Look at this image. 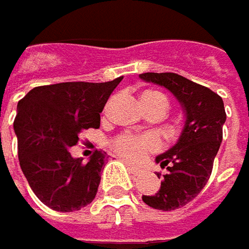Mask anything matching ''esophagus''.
Returning a JSON list of instances; mask_svg holds the SVG:
<instances>
[{
    "label": "esophagus",
    "instance_id": "esophagus-1",
    "mask_svg": "<svg viewBox=\"0 0 249 249\" xmlns=\"http://www.w3.org/2000/svg\"><path fill=\"white\" fill-rule=\"evenodd\" d=\"M126 166H127L129 171H130L132 174H134V176H140V174L143 173V170H140L139 167H136V166H133V164H132V163H129V161H126Z\"/></svg>",
    "mask_w": 249,
    "mask_h": 249
}]
</instances>
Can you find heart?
<instances>
[{
	"instance_id": "1",
	"label": "heart",
	"mask_w": 249,
	"mask_h": 249,
	"mask_svg": "<svg viewBox=\"0 0 249 249\" xmlns=\"http://www.w3.org/2000/svg\"><path fill=\"white\" fill-rule=\"evenodd\" d=\"M143 103L151 102H163L166 106H169L167 98L156 90H147L142 96ZM160 140L154 134H134V133H122L112 140V147L120 156L139 161L143 160L147 154L154 153L160 149Z\"/></svg>"
}]
</instances>
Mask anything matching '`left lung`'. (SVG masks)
Wrapping results in <instances>:
<instances>
[{
	"label": "left lung",
	"instance_id": "1",
	"mask_svg": "<svg viewBox=\"0 0 249 249\" xmlns=\"http://www.w3.org/2000/svg\"><path fill=\"white\" fill-rule=\"evenodd\" d=\"M139 76L167 88L186 112V124L177 144L156 157L160 167L167 169L160 190L143 196L151 208L171 211L193 201L211 176L227 119L224 102L211 89L173 72H147Z\"/></svg>",
	"mask_w": 249,
	"mask_h": 249
}]
</instances>
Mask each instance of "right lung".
Listing matches in <instances>:
<instances>
[{"mask_svg":"<svg viewBox=\"0 0 249 249\" xmlns=\"http://www.w3.org/2000/svg\"><path fill=\"white\" fill-rule=\"evenodd\" d=\"M122 79L36 86L18 102L14 130L19 164L35 196L49 208L71 213L96 197L106 151L95 150L83 163L69 147L78 144L80 132L99 129L100 113Z\"/></svg>","mask_w":249,"mask_h":249,"instance_id":"right-lung-1","label":"right lung"}]
</instances>
